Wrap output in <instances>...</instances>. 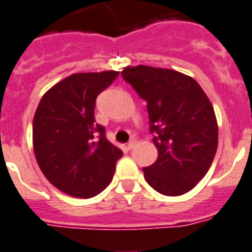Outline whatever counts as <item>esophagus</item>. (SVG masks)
<instances>
[{
    "label": "esophagus",
    "instance_id": "obj_1",
    "mask_svg": "<svg viewBox=\"0 0 252 252\" xmlns=\"http://www.w3.org/2000/svg\"><path fill=\"white\" fill-rule=\"evenodd\" d=\"M136 143H137L136 139H131L127 144V149H134L135 145H136Z\"/></svg>",
    "mask_w": 252,
    "mask_h": 252
}]
</instances>
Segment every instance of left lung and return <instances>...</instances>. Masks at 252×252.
Here are the masks:
<instances>
[{
  "label": "left lung",
  "mask_w": 252,
  "mask_h": 252,
  "mask_svg": "<svg viewBox=\"0 0 252 252\" xmlns=\"http://www.w3.org/2000/svg\"><path fill=\"white\" fill-rule=\"evenodd\" d=\"M122 77L148 102L150 132L158 158L143 168L159 193L178 196L206 175L218 148V124L212 103L197 81L169 68L127 66Z\"/></svg>",
  "instance_id": "8db88e82"
}]
</instances>
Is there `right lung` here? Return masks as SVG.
Wrapping results in <instances>:
<instances>
[{
	"mask_svg": "<svg viewBox=\"0 0 252 252\" xmlns=\"http://www.w3.org/2000/svg\"><path fill=\"white\" fill-rule=\"evenodd\" d=\"M118 74L111 70L70 75L46 92L36 107V163L44 177L70 196L89 199L102 192L122 157L94 118L96 96Z\"/></svg>",
	"mask_w": 252,
	"mask_h": 252,
	"instance_id": "add662e5",
	"label": "right lung"
}]
</instances>
